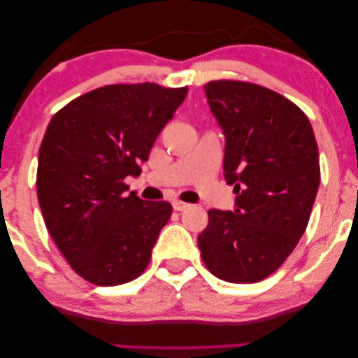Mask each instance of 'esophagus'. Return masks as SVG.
Masks as SVG:
<instances>
[{
  "label": "esophagus",
  "instance_id": "1",
  "mask_svg": "<svg viewBox=\"0 0 358 358\" xmlns=\"http://www.w3.org/2000/svg\"><path fill=\"white\" fill-rule=\"evenodd\" d=\"M190 204H187V203H184V201H180V200H174L173 201V208H174V210H185L187 208H189Z\"/></svg>",
  "mask_w": 358,
  "mask_h": 358
}]
</instances>
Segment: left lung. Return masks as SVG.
Instances as JSON below:
<instances>
[{
	"mask_svg": "<svg viewBox=\"0 0 358 358\" xmlns=\"http://www.w3.org/2000/svg\"><path fill=\"white\" fill-rule=\"evenodd\" d=\"M204 93L225 134L224 173L236 200L234 210H209L198 248L215 278L259 282L306 230L320 182L317 143L306 114L266 87L213 80Z\"/></svg>",
	"mask_w": 358,
	"mask_h": 358,
	"instance_id": "obj_1",
	"label": "left lung"
}]
</instances>
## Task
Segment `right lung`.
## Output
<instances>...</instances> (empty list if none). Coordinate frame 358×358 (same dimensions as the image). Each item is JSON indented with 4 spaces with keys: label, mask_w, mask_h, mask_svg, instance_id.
<instances>
[{
    "label": "right lung",
    "mask_w": 358,
    "mask_h": 358,
    "mask_svg": "<svg viewBox=\"0 0 358 358\" xmlns=\"http://www.w3.org/2000/svg\"><path fill=\"white\" fill-rule=\"evenodd\" d=\"M187 92L150 82L106 85L52 117L39 148V208L63 257L89 282H130L149 265L173 208L128 193L124 179L141 174Z\"/></svg>",
    "instance_id": "1"
}]
</instances>
